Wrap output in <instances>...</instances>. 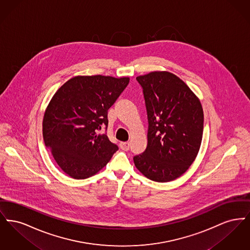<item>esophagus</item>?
Segmentation results:
<instances>
[{"label":"esophagus","instance_id":"1","mask_svg":"<svg viewBox=\"0 0 250 250\" xmlns=\"http://www.w3.org/2000/svg\"><path fill=\"white\" fill-rule=\"evenodd\" d=\"M120 147L122 150L124 151H128L129 148H130V143L128 142H123V143H120Z\"/></svg>","mask_w":250,"mask_h":250}]
</instances>
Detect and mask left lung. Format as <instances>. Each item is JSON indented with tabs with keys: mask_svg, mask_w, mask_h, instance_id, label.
I'll use <instances>...</instances> for the list:
<instances>
[{
	"mask_svg": "<svg viewBox=\"0 0 250 250\" xmlns=\"http://www.w3.org/2000/svg\"><path fill=\"white\" fill-rule=\"evenodd\" d=\"M143 88L148 119V143L133 157L147 178L164 183L184 174L202 143L203 110L198 97L177 76L151 72L137 78Z\"/></svg>",
	"mask_w": 250,
	"mask_h": 250,
	"instance_id": "left-lung-1",
	"label": "left lung"
}]
</instances>
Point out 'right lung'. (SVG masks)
<instances>
[{"label": "right lung", "instance_id": "1", "mask_svg": "<svg viewBox=\"0 0 250 250\" xmlns=\"http://www.w3.org/2000/svg\"><path fill=\"white\" fill-rule=\"evenodd\" d=\"M129 78L78 76L51 98L43 119V138L56 163L70 177L86 179L107 165L118 146L107 134V110Z\"/></svg>", "mask_w": 250, "mask_h": 250}]
</instances>
